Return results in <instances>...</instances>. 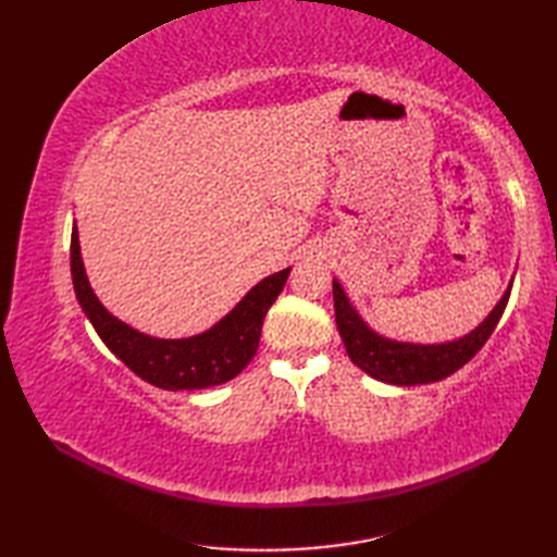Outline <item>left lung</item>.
I'll return each mask as SVG.
<instances>
[{
	"mask_svg": "<svg viewBox=\"0 0 557 557\" xmlns=\"http://www.w3.org/2000/svg\"><path fill=\"white\" fill-rule=\"evenodd\" d=\"M512 280L507 285L500 301L493 306V311L483 318L471 333L457 339L433 342V345H421V342H399L385 337L363 321L361 313L354 309L347 292L342 289L339 280H333V299H335V323L339 337L345 342L349 359L359 366L363 373L381 383L389 385H425L443 381L461 369L474 354L486 345L493 335L500 315L510 299Z\"/></svg>",
	"mask_w": 557,
	"mask_h": 557,
	"instance_id": "1",
	"label": "left lung"
}]
</instances>
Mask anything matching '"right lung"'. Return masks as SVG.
I'll return each mask as SVG.
<instances>
[{
    "label": "right lung",
    "mask_w": 557,
    "mask_h": 557,
    "mask_svg": "<svg viewBox=\"0 0 557 557\" xmlns=\"http://www.w3.org/2000/svg\"><path fill=\"white\" fill-rule=\"evenodd\" d=\"M289 270L285 268L260 280L206 333L182 339L150 337L120 321L100 304L83 265L76 222L71 230V277L83 313L116 359H122L146 383L172 393L222 385L246 369L256 357L263 318L285 287Z\"/></svg>",
    "instance_id": "1"
}]
</instances>
